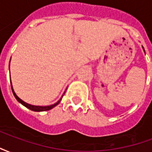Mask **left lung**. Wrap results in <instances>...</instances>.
Masks as SVG:
<instances>
[{
  "label": "left lung",
  "mask_w": 152,
  "mask_h": 152,
  "mask_svg": "<svg viewBox=\"0 0 152 152\" xmlns=\"http://www.w3.org/2000/svg\"><path fill=\"white\" fill-rule=\"evenodd\" d=\"M142 48H143V47H142ZM143 50H144V48H143ZM144 52H145V50H144Z\"/></svg>",
  "instance_id": "1"
}]
</instances>
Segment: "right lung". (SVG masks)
<instances>
[{
	"mask_svg": "<svg viewBox=\"0 0 152 152\" xmlns=\"http://www.w3.org/2000/svg\"><path fill=\"white\" fill-rule=\"evenodd\" d=\"M10 85H11V89H12V92H13V94H14V96L15 97V99H17V101H18V102H20L22 105H23L24 107H26L27 108L30 109V110H31V111H33V112H45V111H49V110H50V109H52L53 107H54L55 106H57L58 103L60 102V101H61V99H62V98L58 101V102H56V103H54V104H53V105H50V106H45V107H42V106H34V105H31V104H28V103H27V102H25L24 101H23L22 99H20L19 98H18V96L16 95V94L15 93V91H14V89H13V86H12V83L10 82Z\"/></svg>",
	"mask_w": 152,
	"mask_h": 152,
	"instance_id": "add662e5",
	"label": "right lung"
}]
</instances>
